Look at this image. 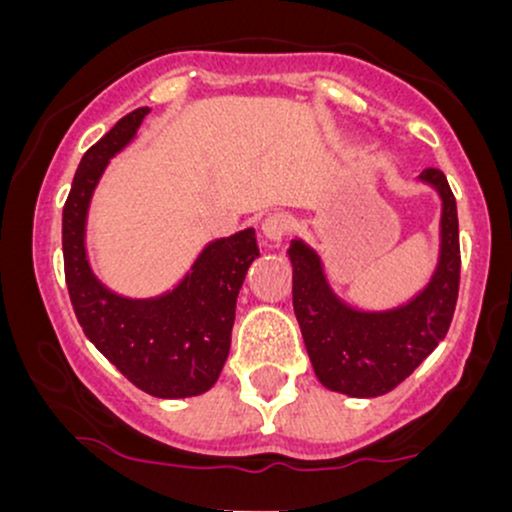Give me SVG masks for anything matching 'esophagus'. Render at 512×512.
Listing matches in <instances>:
<instances>
[{"label":"esophagus","mask_w":512,"mask_h":512,"mask_svg":"<svg viewBox=\"0 0 512 512\" xmlns=\"http://www.w3.org/2000/svg\"><path fill=\"white\" fill-rule=\"evenodd\" d=\"M289 231H291V219L286 214H272L262 221V236L267 238L269 243H281Z\"/></svg>","instance_id":"obj_1"}]
</instances>
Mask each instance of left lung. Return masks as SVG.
Here are the masks:
<instances>
[{
	"instance_id": "1",
	"label": "left lung",
	"mask_w": 512,
	"mask_h": 512,
	"mask_svg": "<svg viewBox=\"0 0 512 512\" xmlns=\"http://www.w3.org/2000/svg\"><path fill=\"white\" fill-rule=\"evenodd\" d=\"M440 199L438 260L409 301L392 308H356L334 291L325 262L313 245L293 238V310L305 349L322 385L346 397L387 395L409 378L448 334L460 286L457 204L438 168L416 178Z\"/></svg>"
}]
</instances>
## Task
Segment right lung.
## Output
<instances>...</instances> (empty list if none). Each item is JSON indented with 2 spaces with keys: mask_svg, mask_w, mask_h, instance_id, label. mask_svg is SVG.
Returning a JSON list of instances; mask_svg holds the SVG:
<instances>
[{
  "mask_svg": "<svg viewBox=\"0 0 512 512\" xmlns=\"http://www.w3.org/2000/svg\"><path fill=\"white\" fill-rule=\"evenodd\" d=\"M149 113L139 108L122 117L81 158L62 211L64 276L88 342L139 390L182 399L204 395L219 380L231 351L238 293L260 248L255 228L209 240L173 289L149 298L122 296L98 279L86 250L93 192L110 158L134 142Z\"/></svg>",
  "mask_w": 512,
  "mask_h": 512,
  "instance_id": "1",
  "label": "right lung"
}]
</instances>
